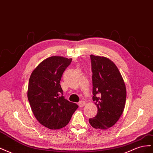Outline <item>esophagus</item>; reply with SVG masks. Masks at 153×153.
<instances>
[{
    "mask_svg": "<svg viewBox=\"0 0 153 153\" xmlns=\"http://www.w3.org/2000/svg\"><path fill=\"white\" fill-rule=\"evenodd\" d=\"M78 105H79L80 107H83V106L85 105V102L84 101H80L78 102Z\"/></svg>",
    "mask_w": 153,
    "mask_h": 153,
    "instance_id": "34e87169",
    "label": "esophagus"
}]
</instances>
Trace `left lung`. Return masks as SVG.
I'll return each mask as SVG.
<instances>
[{
    "instance_id": "1",
    "label": "left lung",
    "mask_w": 153,
    "mask_h": 153,
    "mask_svg": "<svg viewBox=\"0 0 153 153\" xmlns=\"http://www.w3.org/2000/svg\"><path fill=\"white\" fill-rule=\"evenodd\" d=\"M92 73V100L98 113L89 119L96 129H105L116 123L124 109L126 86L115 64L108 58L90 55Z\"/></svg>"
}]
</instances>
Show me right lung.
Returning <instances> with one entry per match:
<instances>
[{
	"instance_id": "right-lung-1",
	"label": "right lung",
	"mask_w": 153,
	"mask_h": 153,
	"mask_svg": "<svg viewBox=\"0 0 153 153\" xmlns=\"http://www.w3.org/2000/svg\"><path fill=\"white\" fill-rule=\"evenodd\" d=\"M72 59L52 56L41 62L29 78L27 97L36 119L51 129L66 126L78 108L63 96L60 82Z\"/></svg>"
}]
</instances>
